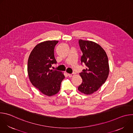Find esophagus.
Returning a JSON list of instances; mask_svg holds the SVG:
<instances>
[{
	"instance_id": "1",
	"label": "esophagus",
	"mask_w": 133,
	"mask_h": 133,
	"mask_svg": "<svg viewBox=\"0 0 133 133\" xmlns=\"http://www.w3.org/2000/svg\"><path fill=\"white\" fill-rule=\"evenodd\" d=\"M74 75H75V74H74V73L71 74H68V76H69V77H72L74 76Z\"/></svg>"
}]
</instances>
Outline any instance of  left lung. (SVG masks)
Here are the masks:
<instances>
[{"label":"left lung","instance_id":"8db88e82","mask_svg":"<svg viewBox=\"0 0 133 133\" xmlns=\"http://www.w3.org/2000/svg\"><path fill=\"white\" fill-rule=\"evenodd\" d=\"M83 55L82 64L86 68L80 73L83 82L78 87L82 93L91 95L105 83L109 72L107 55L104 49L92 41L79 40Z\"/></svg>","mask_w":133,"mask_h":133}]
</instances>
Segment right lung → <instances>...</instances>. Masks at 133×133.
<instances>
[{
  "label": "right lung",
  "mask_w": 133,
  "mask_h": 133,
  "mask_svg": "<svg viewBox=\"0 0 133 133\" xmlns=\"http://www.w3.org/2000/svg\"><path fill=\"white\" fill-rule=\"evenodd\" d=\"M58 43L56 41H47L37 44L28 60L27 71L31 83L48 96L59 91L61 83L65 78L63 72L49 69L51 64L57 63L54 48Z\"/></svg>",
  "instance_id": "obj_1"
}]
</instances>
